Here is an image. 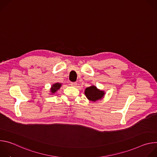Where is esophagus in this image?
Wrapping results in <instances>:
<instances>
[{"instance_id":"34e87169","label":"esophagus","mask_w":157,"mask_h":157,"mask_svg":"<svg viewBox=\"0 0 157 157\" xmlns=\"http://www.w3.org/2000/svg\"><path fill=\"white\" fill-rule=\"evenodd\" d=\"M70 85H71V86L76 87V85H77V83H76V82H71L70 83Z\"/></svg>"}]
</instances>
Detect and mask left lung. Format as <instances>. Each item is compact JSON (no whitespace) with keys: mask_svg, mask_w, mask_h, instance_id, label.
<instances>
[{"mask_svg":"<svg viewBox=\"0 0 157 157\" xmlns=\"http://www.w3.org/2000/svg\"><path fill=\"white\" fill-rule=\"evenodd\" d=\"M104 91H99L95 86H90L87 87L85 90V95L87 99L92 101H96L101 99L104 96Z\"/></svg>","mask_w":157,"mask_h":157,"instance_id":"obj_1","label":"left lung"}]
</instances>
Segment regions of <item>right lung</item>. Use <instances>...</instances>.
Masks as SVG:
<instances>
[{
  "label": "right lung",
  "instance_id": "right-lung-1",
  "mask_svg": "<svg viewBox=\"0 0 157 157\" xmlns=\"http://www.w3.org/2000/svg\"><path fill=\"white\" fill-rule=\"evenodd\" d=\"M61 84L60 83H56V84H54L52 87V89H51V91L52 93H55L58 89H59V87H61Z\"/></svg>",
  "mask_w": 157,
  "mask_h": 157
}]
</instances>
